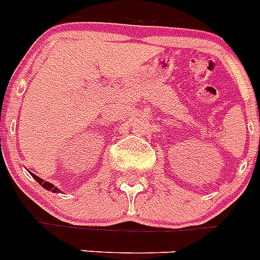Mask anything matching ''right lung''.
<instances>
[{
	"label": "right lung",
	"instance_id": "obj_1",
	"mask_svg": "<svg viewBox=\"0 0 260 260\" xmlns=\"http://www.w3.org/2000/svg\"><path fill=\"white\" fill-rule=\"evenodd\" d=\"M33 176V178H35V180H36L37 182H39V184H40L41 186H44L45 189H47V190H51V192H59V189L56 188L55 185H52V184H49V182H47V181H44V180H43V178H40V177H37L36 174H33V173H30Z\"/></svg>",
	"mask_w": 260,
	"mask_h": 260
}]
</instances>
